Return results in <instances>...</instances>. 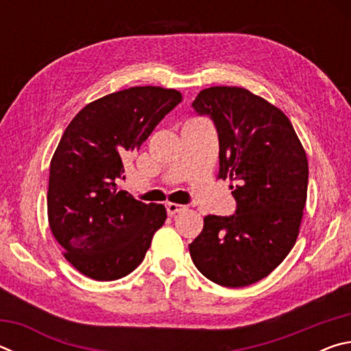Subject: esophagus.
<instances>
[{"label":"esophagus","instance_id":"esophagus-1","mask_svg":"<svg viewBox=\"0 0 351 351\" xmlns=\"http://www.w3.org/2000/svg\"><path fill=\"white\" fill-rule=\"evenodd\" d=\"M165 207H167V213H169V215H175V213H181L182 210L187 209L186 206L176 204V203H167V204H165Z\"/></svg>","mask_w":351,"mask_h":351}]
</instances>
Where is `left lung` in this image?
I'll return each instance as SVG.
<instances>
[{"label":"left lung","mask_w":351,"mask_h":351,"mask_svg":"<svg viewBox=\"0 0 351 351\" xmlns=\"http://www.w3.org/2000/svg\"><path fill=\"white\" fill-rule=\"evenodd\" d=\"M192 108L217 128L218 178L237 181L230 186L237 207L229 217L204 218L190 257L213 283L247 287L294 246L306 201V154L289 119L245 88H206Z\"/></svg>","instance_id":"1"}]
</instances>
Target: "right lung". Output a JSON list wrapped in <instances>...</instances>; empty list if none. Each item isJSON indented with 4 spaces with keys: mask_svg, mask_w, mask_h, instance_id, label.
I'll return each instance as SVG.
<instances>
[{
    "mask_svg": "<svg viewBox=\"0 0 351 351\" xmlns=\"http://www.w3.org/2000/svg\"><path fill=\"white\" fill-rule=\"evenodd\" d=\"M182 100L180 91L134 86L86 105L52 156L49 226L64 257L83 276L117 280L144 260L164 224L162 204H145L117 187L123 161Z\"/></svg>",
    "mask_w": 351,
    "mask_h": 351,
    "instance_id": "obj_1",
    "label": "right lung"
}]
</instances>
